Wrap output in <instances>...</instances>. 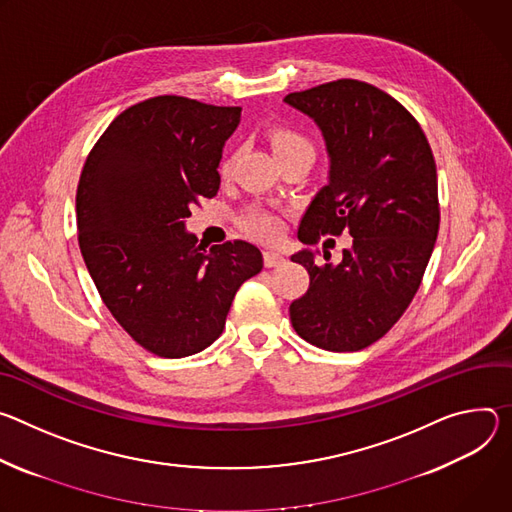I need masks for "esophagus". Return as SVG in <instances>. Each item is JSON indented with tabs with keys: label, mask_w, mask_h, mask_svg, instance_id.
Here are the masks:
<instances>
[{
	"label": "esophagus",
	"mask_w": 512,
	"mask_h": 512,
	"mask_svg": "<svg viewBox=\"0 0 512 512\" xmlns=\"http://www.w3.org/2000/svg\"><path fill=\"white\" fill-rule=\"evenodd\" d=\"M280 264H285V256L274 252V250H266V252H264V266H266V268L280 266Z\"/></svg>",
	"instance_id": "esophagus-1"
}]
</instances>
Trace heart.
I'll return each instance as SVG.
<instances>
[{"label": "heart", "mask_w": 512, "mask_h": 512, "mask_svg": "<svg viewBox=\"0 0 512 512\" xmlns=\"http://www.w3.org/2000/svg\"><path fill=\"white\" fill-rule=\"evenodd\" d=\"M268 142L276 154L278 160H285L289 156H297V154H307L313 158V142L299 130L295 128H287V126H276L272 130H268ZM234 168V156H225L219 164V175L223 179H227L232 175ZM244 230L260 240H274L278 238L280 230H282V221L276 213L266 211V209H252L246 213V217L242 219Z\"/></svg>", "instance_id": "b5f03b06"}]
</instances>
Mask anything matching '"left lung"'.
Wrapping results in <instances>:
<instances>
[{"instance_id":"obj_1","label":"left lung","mask_w":512,"mask_h":512,"mask_svg":"<svg viewBox=\"0 0 512 512\" xmlns=\"http://www.w3.org/2000/svg\"><path fill=\"white\" fill-rule=\"evenodd\" d=\"M285 101L315 120L331 160L329 185L301 217L299 240L354 238L335 266L329 252L325 262L311 250L291 256L309 272L291 323L311 346L358 352L401 319L421 285L439 232L435 158L411 111L370 83L337 79Z\"/></svg>"}]
</instances>
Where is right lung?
Returning a JSON list of instances; mask_svg holds the SVG:
<instances>
[{
  "instance_id": "add662e5",
  "label": "right lung",
  "mask_w": 512,
  "mask_h": 512,
  "mask_svg": "<svg viewBox=\"0 0 512 512\" xmlns=\"http://www.w3.org/2000/svg\"><path fill=\"white\" fill-rule=\"evenodd\" d=\"M242 107L181 95L140 101L91 148L77 187L79 248L101 301L160 358L211 346L238 289L262 270L256 246L205 250L185 219L219 189L217 166Z\"/></svg>"
}]
</instances>
